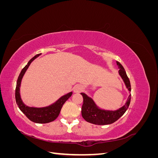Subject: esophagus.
Segmentation results:
<instances>
[{
    "mask_svg": "<svg viewBox=\"0 0 158 158\" xmlns=\"http://www.w3.org/2000/svg\"><path fill=\"white\" fill-rule=\"evenodd\" d=\"M82 90V87L80 85H76L74 88V92L75 93H80Z\"/></svg>",
    "mask_w": 158,
    "mask_h": 158,
    "instance_id": "obj_1",
    "label": "esophagus"
}]
</instances>
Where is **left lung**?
I'll return each mask as SVG.
<instances>
[{
	"mask_svg": "<svg viewBox=\"0 0 158 158\" xmlns=\"http://www.w3.org/2000/svg\"><path fill=\"white\" fill-rule=\"evenodd\" d=\"M117 64L119 69L118 74L123 79L124 83L129 92H131L130 80L127 75L126 72L120 63L117 61ZM83 96L84 103L82 107V115L88 123L98 125H110L117 121L126 112L131 103V95H128L125 104L117 110H106L100 108L97 106L94 100L89 97L85 93H80Z\"/></svg>",
	"mask_w": 158,
	"mask_h": 158,
	"instance_id": "obj_1",
	"label": "left lung"
}]
</instances>
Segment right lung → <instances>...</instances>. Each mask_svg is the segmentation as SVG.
<instances>
[{
	"label": "right lung",
	"instance_id": "1",
	"mask_svg": "<svg viewBox=\"0 0 158 158\" xmlns=\"http://www.w3.org/2000/svg\"><path fill=\"white\" fill-rule=\"evenodd\" d=\"M41 55V53L36 55L35 56H33V58L28 62L27 65L25 66V67L22 70L20 75L18 76L16 82L15 98L19 109L21 110V111L24 114L30 121L35 123H47L53 121L58 117L62 107H63L64 103L67 101L68 99L71 96L72 94H73V92H70L63 95V96L60 97L59 99H57L55 103H52L50 106L44 107H29L26 106V105L23 102L20 95V86L23 76L25 74L27 69L29 68L30 64Z\"/></svg>",
	"mask_w": 158,
	"mask_h": 158
}]
</instances>
